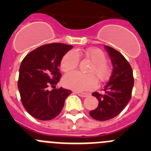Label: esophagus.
I'll use <instances>...</instances> for the list:
<instances>
[{
	"label": "esophagus",
	"mask_w": 151,
	"mask_h": 151,
	"mask_svg": "<svg viewBox=\"0 0 151 151\" xmlns=\"http://www.w3.org/2000/svg\"><path fill=\"white\" fill-rule=\"evenodd\" d=\"M74 93L75 94H78V95L80 96V97H86L89 95V94H87V93H82V92H79V91H75Z\"/></svg>",
	"instance_id": "1"
}]
</instances>
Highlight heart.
<instances>
[{"instance_id":"1","label":"heart","mask_w":151,"mask_h":151,"mask_svg":"<svg viewBox=\"0 0 151 151\" xmlns=\"http://www.w3.org/2000/svg\"><path fill=\"white\" fill-rule=\"evenodd\" d=\"M79 57H86L93 63L88 70L91 74H82L79 72L68 73L63 78V83L65 87L78 91H90L95 88L97 85V80L95 75L101 82L106 81L109 78L110 70L106 62V55L98 48L67 52L60 61L63 71L69 72L76 69L79 63Z\"/></svg>"}]
</instances>
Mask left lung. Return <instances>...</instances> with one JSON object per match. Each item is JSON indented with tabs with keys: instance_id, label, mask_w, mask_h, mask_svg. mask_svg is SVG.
Segmentation results:
<instances>
[{
	"instance_id": "8db88e82",
	"label": "left lung",
	"mask_w": 151,
	"mask_h": 151,
	"mask_svg": "<svg viewBox=\"0 0 151 151\" xmlns=\"http://www.w3.org/2000/svg\"><path fill=\"white\" fill-rule=\"evenodd\" d=\"M110 55L113 69L107 85L104 88V94L94 92L92 95L99 104L90 116L96 120L106 121L114 118L126 106L132 97L134 77L132 69L124 56L118 50L105 45Z\"/></svg>"
}]
</instances>
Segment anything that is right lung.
Returning <instances> with one entry per match:
<instances>
[{
	"instance_id": "obj_1",
	"label": "right lung",
	"mask_w": 151,
	"mask_h": 151,
	"mask_svg": "<svg viewBox=\"0 0 151 151\" xmlns=\"http://www.w3.org/2000/svg\"><path fill=\"white\" fill-rule=\"evenodd\" d=\"M72 45L51 43L35 49L24 57L19 67L18 88L26 111L40 120H50L59 115L70 90L49 91L60 79L59 66Z\"/></svg>"
}]
</instances>
